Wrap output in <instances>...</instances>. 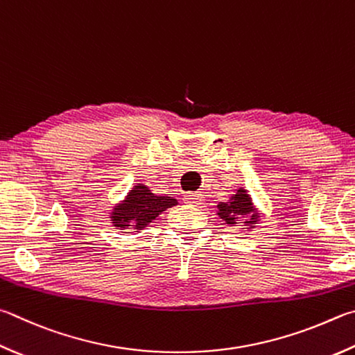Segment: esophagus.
<instances>
[{
    "label": "esophagus",
    "mask_w": 355,
    "mask_h": 355,
    "mask_svg": "<svg viewBox=\"0 0 355 355\" xmlns=\"http://www.w3.org/2000/svg\"><path fill=\"white\" fill-rule=\"evenodd\" d=\"M203 202V194L202 192H186L184 194V203L197 206Z\"/></svg>",
    "instance_id": "34e87169"
}]
</instances>
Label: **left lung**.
<instances>
[{"label": "left lung", "instance_id": "1", "mask_svg": "<svg viewBox=\"0 0 355 355\" xmlns=\"http://www.w3.org/2000/svg\"><path fill=\"white\" fill-rule=\"evenodd\" d=\"M217 208L218 217L223 218L231 227H234L239 217H248L243 222L248 227H254L257 218H259V214H257L253 203H251V197L242 188L237 189L236 194L230 198V202H220L217 205Z\"/></svg>", "mask_w": 355, "mask_h": 355}]
</instances>
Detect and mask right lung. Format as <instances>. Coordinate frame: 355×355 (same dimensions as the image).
Masks as SVG:
<instances>
[{"label":"right lung","mask_w":355,"mask_h":355,"mask_svg":"<svg viewBox=\"0 0 355 355\" xmlns=\"http://www.w3.org/2000/svg\"><path fill=\"white\" fill-rule=\"evenodd\" d=\"M175 205V198L155 196L147 186L137 184L128 192L124 202L114 206L110 218L114 227L121 230L127 227L143 230L152 220H155L161 212Z\"/></svg>","instance_id":"add662e5"}]
</instances>
